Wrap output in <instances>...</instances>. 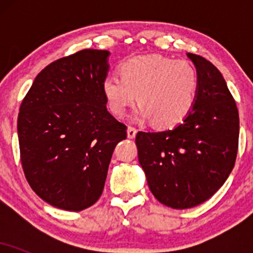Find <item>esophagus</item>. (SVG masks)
I'll list each match as a JSON object with an SVG mask.
<instances>
[{"instance_id":"34e87169","label":"esophagus","mask_w":253,"mask_h":253,"mask_svg":"<svg viewBox=\"0 0 253 253\" xmlns=\"http://www.w3.org/2000/svg\"><path fill=\"white\" fill-rule=\"evenodd\" d=\"M135 134H136V129L134 128V127H128V128H127V136H128L129 139H133L135 136Z\"/></svg>"}]
</instances>
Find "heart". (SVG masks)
Returning <instances> with one entry per match:
<instances>
[{"label": "heart", "instance_id": "heart-1", "mask_svg": "<svg viewBox=\"0 0 253 253\" xmlns=\"http://www.w3.org/2000/svg\"><path fill=\"white\" fill-rule=\"evenodd\" d=\"M121 77L108 75L102 82L109 108L119 118L138 100V117L157 127H172L193 109L199 77L187 60L152 54L136 57L120 66Z\"/></svg>", "mask_w": 253, "mask_h": 253}]
</instances>
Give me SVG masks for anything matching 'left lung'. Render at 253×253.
I'll return each mask as SVG.
<instances>
[{"label":"left lung","mask_w":253,"mask_h":253,"mask_svg":"<svg viewBox=\"0 0 253 253\" xmlns=\"http://www.w3.org/2000/svg\"><path fill=\"white\" fill-rule=\"evenodd\" d=\"M199 86L193 109L175 128L138 132L139 163L150 190L175 210L199 206L221 188L233 169L239 113L221 72L194 53Z\"/></svg>","instance_id":"8db88e82"}]
</instances>
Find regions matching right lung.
Returning a JSON list of instances; mask_svg holds the SVG:
<instances>
[{"label":"right lung","instance_id":"right-lung-1","mask_svg":"<svg viewBox=\"0 0 253 253\" xmlns=\"http://www.w3.org/2000/svg\"><path fill=\"white\" fill-rule=\"evenodd\" d=\"M109 52L82 50L36 77L17 118L26 179L43 201L80 211L100 199L126 125L107 110L102 82Z\"/></svg>","mask_w":253,"mask_h":253}]
</instances>
